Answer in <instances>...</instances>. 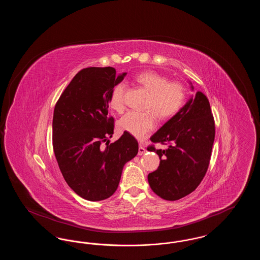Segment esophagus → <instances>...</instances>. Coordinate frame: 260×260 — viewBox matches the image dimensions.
Here are the masks:
<instances>
[{
	"label": "esophagus",
	"instance_id": "obj_1",
	"mask_svg": "<svg viewBox=\"0 0 260 260\" xmlns=\"http://www.w3.org/2000/svg\"><path fill=\"white\" fill-rule=\"evenodd\" d=\"M146 149L144 148V146L142 144H139V148H138V155H143L145 154Z\"/></svg>",
	"mask_w": 260,
	"mask_h": 260
}]
</instances>
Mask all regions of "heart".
<instances>
[{
	"label": "heart",
	"mask_w": 260,
	"mask_h": 260,
	"mask_svg": "<svg viewBox=\"0 0 260 260\" xmlns=\"http://www.w3.org/2000/svg\"><path fill=\"white\" fill-rule=\"evenodd\" d=\"M136 82L149 91L145 109L148 111H128L119 121L121 131L136 138L142 139L156 125V115L161 119H170L180 111L185 103L186 88L179 82H169V79L154 71H145L136 77ZM125 87L118 84L112 89L109 105L114 111L121 113L124 109Z\"/></svg>",
	"instance_id": "obj_1"
}]
</instances>
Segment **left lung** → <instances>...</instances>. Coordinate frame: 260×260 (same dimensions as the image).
Instances as JSON below:
<instances>
[{
    "instance_id": "left-lung-1",
    "label": "left lung",
    "mask_w": 260,
    "mask_h": 260,
    "mask_svg": "<svg viewBox=\"0 0 260 260\" xmlns=\"http://www.w3.org/2000/svg\"><path fill=\"white\" fill-rule=\"evenodd\" d=\"M193 88V87H192ZM214 119L207 96L197 91L180 111L150 137L153 143L169 145L165 150L149 145L157 153L160 166L148 174L149 185L159 197L176 201L192 193L205 177L214 141Z\"/></svg>"
}]
</instances>
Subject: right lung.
<instances>
[{"label":"right lung","mask_w":260,"mask_h":260,"mask_svg":"<svg viewBox=\"0 0 260 260\" xmlns=\"http://www.w3.org/2000/svg\"><path fill=\"white\" fill-rule=\"evenodd\" d=\"M126 73L113 67L79 71L57 100L52 119V146L62 175L87 201L109 198L117 190L124 164L138 152V142L124 132L114 143V118L108 117L112 89Z\"/></svg>","instance_id":"1"}]
</instances>
